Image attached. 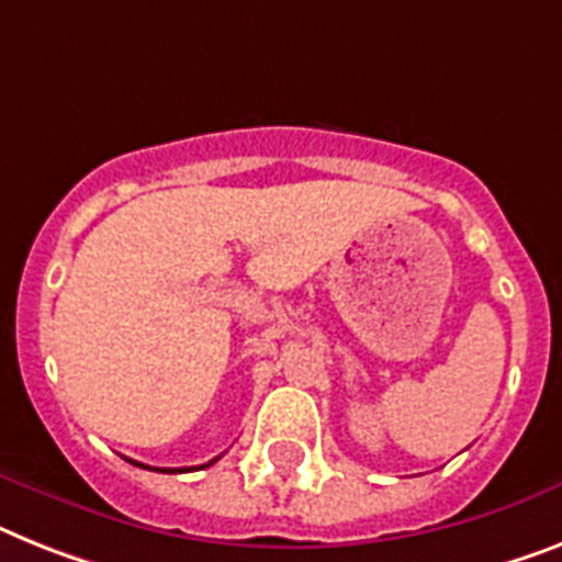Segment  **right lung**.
Returning <instances> with one entry per match:
<instances>
[{
  "mask_svg": "<svg viewBox=\"0 0 562 562\" xmlns=\"http://www.w3.org/2000/svg\"><path fill=\"white\" fill-rule=\"evenodd\" d=\"M128 462H132V459H128ZM212 462H215V459H212ZM212 462H206V465H212ZM134 465H140V462H134ZM206 465H201V468H206ZM140 468H146V465H140ZM155 471H160V474H178V471H192V468H155Z\"/></svg>",
  "mask_w": 562,
  "mask_h": 562,
  "instance_id": "obj_1",
  "label": "right lung"
}]
</instances>
